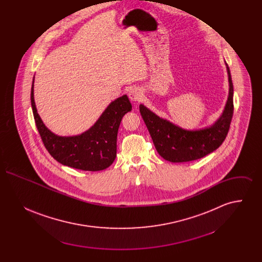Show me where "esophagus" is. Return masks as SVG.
<instances>
[{
  "instance_id": "obj_1",
  "label": "esophagus",
  "mask_w": 262,
  "mask_h": 262,
  "mask_svg": "<svg viewBox=\"0 0 262 262\" xmlns=\"http://www.w3.org/2000/svg\"><path fill=\"white\" fill-rule=\"evenodd\" d=\"M142 97V92L139 88H132L129 91H128V98L136 102V101H139Z\"/></svg>"
}]
</instances>
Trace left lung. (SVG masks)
I'll list each match as a JSON object with an SVG mask.
<instances>
[{
  "label": "left lung",
  "mask_w": 262,
  "mask_h": 262,
  "mask_svg": "<svg viewBox=\"0 0 262 262\" xmlns=\"http://www.w3.org/2000/svg\"><path fill=\"white\" fill-rule=\"evenodd\" d=\"M229 95L224 111L210 126L188 130L160 118L144 105H139V112L148 128L155 148L165 160L173 163L198 160L217 149L225 140L234 113V88L228 64Z\"/></svg>",
  "instance_id": "left-lung-1"
}]
</instances>
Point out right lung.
Wrapping results in <instances>:
<instances>
[{
	"instance_id": "right-lung-1",
	"label": "right lung",
	"mask_w": 262,
	"mask_h": 262,
	"mask_svg": "<svg viewBox=\"0 0 262 262\" xmlns=\"http://www.w3.org/2000/svg\"><path fill=\"white\" fill-rule=\"evenodd\" d=\"M31 107L42 141L51 156L64 166L83 171H101L112 165L117 155V136L124 115L132 111L126 95L114 100L96 123L81 135L60 137L44 125L34 101V77Z\"/></svg>"
}]
</instances>
